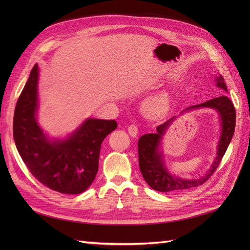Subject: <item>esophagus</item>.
I'll return each instance as SVG.
<instances>
[{
	"label": "esophagus",
	"mask_w": 250,
	"mask_h": 250,
	"mask_svg": "<svg viewBox=\"0 0 250 250\" xmlns=\"http://www.w3.org/2000/svg\"><path fill=\"white\" fill-rule=\"evenodd\" d=\"M128 132H129V134L131 135V137H137L138 135V127L135 126L134 124H131L128 126Z\"/></svg>",
	"instance_id": "34e87169"
}]
</instances>
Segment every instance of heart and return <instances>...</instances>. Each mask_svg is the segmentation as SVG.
Masks as SVG:
<instances>
[{
	"label": "heart",
	"instance_id": "heart-1",
	"mask_svg": "<svg viewBox=\"0 0 250 250\" xmlns=\"http://www.w3.org/2000/svg\"><path fill=\"white\" fill-rule=\"evenodd\" d=\"M171 101L167 94H158L149 98L145 104L147 115L152 118H162L168 113Z\"/></svg>",
	"mask_w": 250,
	"mask_h": 250
}]
</instances>
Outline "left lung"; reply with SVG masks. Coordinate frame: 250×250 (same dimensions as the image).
Returning <instances> with one entry per match:
<instances>
[{
    "mask_svg": "<svg viewBox=\"0 0 250 250\" xmlns=\"http://www.w3.org/2000/svg\"><path fill=\"white\" fill-rule=\"evenodd\" d=\"M217 86L228 92L226 84L222 76L216 78ZM199 107H208L217 109L219 116L221 119V137L218 144V152L216 160L211 165L210 169L206 173V175L197 179H181L175 176H172L166 168L163 153L160 152L161 140L164 133L168 129L170 124L173 122L175 117L171 118L167 122L156 127V133L144 134L140 138L138 148H139V166L142 175L146 183L158 192H178L188 190L195 187L203 185L206 181L213 175L217 170L218 166L220 165L223 155L226 152L231 138L234 132L236 126V109L232 102L226 96H221L214 99L208 100L204 103L194 105L188 107L186 110H190Z\"/></svg>",
    "mask_w": 250,
    "mask_h": 250,
    "instance_id": "left-lung-1",
    "label": "left lung"
}]
</instances>
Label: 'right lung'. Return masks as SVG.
Returning <instances> with one entry per match:
<instances>
[{
    "instance_id": "1",
    "label": "right lung",
    "mask_w": 250,
    "mask_h": 250,
    "mask_svg": "<svg viewBox=\"0 0 250 250\" xmlns=\"http://www.w3.org/2000/svg\"><path fill=\"white\" fill-rule=\"evenodd\" d=\"M39 66L35 64L19 97L13 138L32 175L53 191L80 194L93 184L101 144L117 128L115 120L87 119L71 137L50 141L36 122Z\"/></svg>"
}]
</instances>
